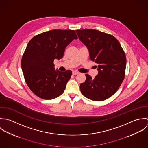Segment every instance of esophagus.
<instances>
[{
    "mask_svg": "<svg viewBox=\"0 0 148 148\" xmlns=\"http://www.w3.org/2000/svg\"><path fill=\"white\" fill-rule=\"evenodd\" d=\"M78 74H79V73L78 71H73V75H77Z\"/></svg>",
    "mask_w": 148,
    "mask_h": 148,
    "instance_id": "obj_1",
    "label": "esophagus"
}]
</instances>
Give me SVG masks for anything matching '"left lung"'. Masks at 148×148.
I'll return each mask as SVG.
<instances>
[{"label":"left lung","mask_w":148,"mask_h":148,"mask_svg":"<svg viewBox=\"0 0 148 148\" xmlns=\"http://www.w3.org/2000/svg\"><path fill=\"white\" fill-rule=\"evenodd\" d=\"M88 48L90 59L98 64V74L92 79L85 74L80 84L82 94L88 99L102 101L112 96L123 82L126 64L125 53L112 35L92 29L75 30Z\"/></svg>","instance_id":"left-lung-1"}]
</instances>
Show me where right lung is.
I'll return each instance as SVG.
<instances>
[{"mask_svg": "<svg viewBox=\"0 0 148 148\" xmlns=\"http://www.w3.org/2000/svg\"><path fill=\"white\" fill-rule=\"evenodd\" d=\"M78 37L74 30H53L34 36L21 60L25 81L31 91L45 99L60 95L72 75L71 70L54 69V60L61 59L66 47Z\"/></svg>", "mask_w": 148, "mask_h": 148, "instance_id": "right-lung-1", "label": "right lung"}]
</instances>
